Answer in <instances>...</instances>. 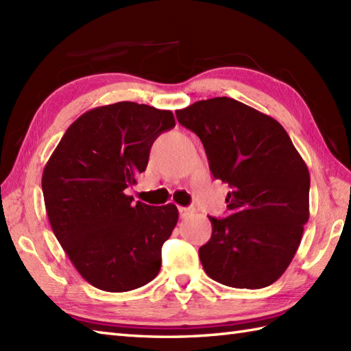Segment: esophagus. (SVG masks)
Listing matches in <instances>:
<instances>
[{
    "instance_id": "obj_1",
    "label": "esophagus",
    "mask_w": 351,
    "mask_h": 351,
    "mask_svg": "<svg viewBox=\"0 0 351 351\" xmlns=\"http://www.w3.org/2000/svg\"><path fill=\"white\" fill-rule=\"evenodd\" d=\"M178 211H180L181 219L189 217V215H191L193 213H195V210H193V208H190V206H180V208H178Z\"/></svg>"
}]
</instances>
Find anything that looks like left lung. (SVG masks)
Here are the masks:
<instances>
[{"instance_id":"obj_1","label":"left lung","mask_w":351,"mask_h":351,"mask_svg":"<svg viewBox=\"0 0 351 351\" xmlns=\"http://www.w3.org/2000/svg\"><path fill=\"white\" fill-rule=\"evenodd\" d=\"M202 141L215 180L229 184L226 219L199 249L205 273L232 288L259 289L287 270L309 219L311 178L283 126L232 98L176 110Z\"/></svg>"}]
</instances>
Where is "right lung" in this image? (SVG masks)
I'll use <instances>...</instances> for the list:
<instances>
[{
    "instance_id": "1",
    "label": "right lung",
    "mask_w": 351,
    "mask_h": 351,
    "mask_svg": "<svg viewBox=\"0 0 351 351\" xmlns=\"http://www.w3.org/2000/svg\"><path fill=\"white\" fill-rule=\"evenodd\" d=\"M173 113L116 102L80 116L42 175L45 206L58 243L95 288L125 293L161 268V247L178 223L175 205L134 204L125 190L143 173L152 143Z\"/></svg>"
}]
</instances>
